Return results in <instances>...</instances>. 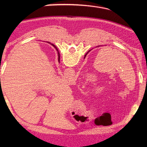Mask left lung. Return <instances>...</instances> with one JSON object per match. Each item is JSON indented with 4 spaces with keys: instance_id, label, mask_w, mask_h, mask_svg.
Listing matches in <instances>:
<instances>
[{
    "instance_id": "8db88e82",
    "label": "left lung",
    "mask_w": 147,
    "mask_h": 147,
    "mask_svg": "<svg viewBox=\"0 0 147 147\" xmlns=\"http://www.w3.org/2000/svg\"><path fill=\"white\" fill-rule=\"evenodd\" d=\"M56 50H57V52H58V49H57V47H56ZM87 53H88V52H87ZM86 55H85V56H86ZM85 57H84V58H85Z\"/></svg>"
}]
</instances>
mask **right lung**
Returning a JSON list of instances; mask_svg holds the SVG:
<instances>
[{"instance_id":"obj_1","label":"right lung","mask_w":147,"mask_h":147,"mask_svg":"<svg viewBox=\"0 0 147 147\" xmlns=\"http://www.w3.org/2000/svg\"><path fill=\"white\" fill-rule=\"evenodd\" d=\"M53 46L56 49V47H55V45H54L53 44H52ZM58 56H59V57H58V60H59V61H60V54H59V52H58Z\"/></svg>"}]
</instances>
